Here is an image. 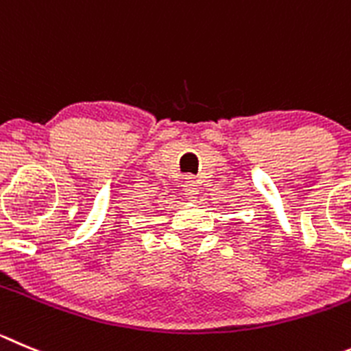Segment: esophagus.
Masks as SVG:
<instances>
[{
	"label": "esophagus",
	"mask_w": 351,
	"mask_h": 351,
	"mask_svg": "<svg viewBox=\"0 0 351 351\" xmlns=\"http://www.w3.org/2000/svg\"><path fill=\"white\" fill-rule=\"evenodd\" d=\"M195 182H192L191 178H186V182H185V185H183V191H185V195L189 199H194L195 197V194H197V189H195Z\"/></svg>",
	"instance_id": "esophagus-1"
}]
</instances>
